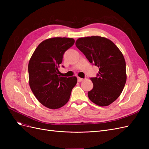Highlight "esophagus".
<instances>
[{"label":"esophagus","mask_w":149,"mask_h":149,"mask_svg":"<svg viewBox=\"0 0 149 149\" xmlns=\"http://www.w3.org/2000/svg\"><path fill=\"white\" fill-rule=\"evenodd\" d=\"M83 80H84V79H83V78H81L78 77V82H81V81H82Z\"/></svg>","instance_id":"obj_1"}]
</instances>
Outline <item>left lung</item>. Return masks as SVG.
Instances as JSON below:
<instances>
[{"label":"left lung","mask_w":149,"mask_h":149,"mask_svg":"<svg viewBox=\"0 0 149 149\" xmlns=\"http://www.w3.org/2000/svg\"><path fill=\"white\" fill-rule=\"evenodd\" d=\"M76 46L99 68L96 77L90 78L93 88L88 93L89 100L98 106H109L120 95L127 79L123 53L111 40L100 36L79 38Z\"/></svg>","instance_id":"1"}]
</instances>
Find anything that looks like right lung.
Wrapping results in <instances>:
<instances>
[{
	"label": "right lung",
	"mask_w": 149,
	"mask_h": 149,
	"mask_svg": "<svg viewBox=\"0 0 149 149\" xmlns=\"http://www.w3.org/2000/svg\"><path fill=\"white\" fill-rule=\"evenodd\" d=\"M74 43L73 38H48L38 45L29 61L31 91L38 101L49 109H56L65 105L77 83L75 76L63 77L58 70L65 52Z\"/></svg>",
	"instance_id": "add662e5"
}]
</instances>
